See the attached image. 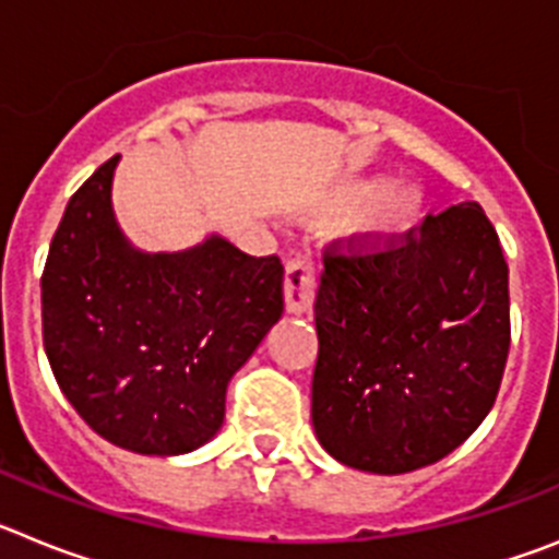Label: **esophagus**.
Listing matches in <instances>:
<instances>
[{"mask_svg":"<svg viewBox=\"0 0 559 559\" xmlns=\"http://www.w3.org/2000/svg\"><path fill=\"white\" fill-rule=\"evenodd\" d=\"M316 299V274L313 263L299 257L290 260L285 269V308L288 313H308Z\"/></svg>","mask_w":559,"mask_h":559,"instance_id":"obj_1","label":"esophagus"}]
</instances>
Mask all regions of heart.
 Here are the masks:
<instances>
[{"instance_id": "b5f03b06", "label": "heart", "mask_w": 559, "mask_h": 559, "mask_svg": "<svg viewBox=\"0 0 559 559\" xmlns=\"http://www.w3.org/2000/svg\"><path fill=\"white\" fill-rule=\"evenodd\" d=\"M322 210L353 212L349 231L360 243L386 246L414 229L423 212V192L406 179L383 181L374 176L344 179L324 195Z\"/></svg>"}]
</instances>
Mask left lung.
Segmentation results:
<instances>
[{
    "label": "left lung",
    "instance_id": "8db88e82",
    "mask_svg": "<svg viewBox=\"0 0 559 559\" xmlns=\"http://www.w3.org/2000/svg\"><path fill=\"white\" fill-rule=\"evenodd\" d=\"M310 417L324 451L400 476L445 459L496 403L510 353V269L473 201L378 254H324Z\"/></svg>",
    "mask_w": 559,
    "mask_h": 559
}]
</instances>
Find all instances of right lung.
<instances>
[{"label":"right lung","mask_w":559,"mask_h":559,"mask_svg":"<svg viewBox=\"0 0 559 559\" xmlns=\"http://www.w3.org/2000/svg\"><path fill=\"white\" fill-rule=\"evenodd\" d=\"M120 156L69 199L41 276L44 349L86 426L142 456H181L224 426L226 389L283 316L280 257L212 231L142 251L111 204Z\"/></svg>","instance_id":"right-lung-1"}]
</instances>
